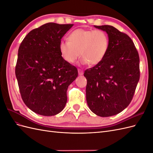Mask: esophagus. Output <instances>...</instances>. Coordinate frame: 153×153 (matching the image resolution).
I'll return each instance as SVG.
<instances>
[{"mask_svg": "<svg viewBox=\"0 0 153 153\" xmlns=\"http://www.w3.org/2000/svg\"><path fill=\"white\" fill-rule=\"evenodd\" d=\"M78 75H82L83 74H84V71H83L82 69H78Z\"/></svg>", "mask_w": 153, "mask_h": 153, "instance_id": "esophagus-1", "label": "esophagus"}]
</instances>
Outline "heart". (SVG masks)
<instances>
[{"label": "heart", "mask_w": 153, "mask_h": 153, "mask_svg": "<svg viewBox=\"0 0 153 153\" xmlns=\"http://www.w3.org/2000/svg\"><path fill=\"white\" fill-rule=\"evenodd\" d=\"M68 41H62L59 51L64 61L69 64L82 57L80 62L94 66L105 57L109 48L108 34L102 30L78 29L69 34Z\"/></svg>", "instance_id": "b5f03b06"}]
</instances>
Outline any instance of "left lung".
I'll list each match as a JSON object with an SVG mask.
<instances>
[{
    "mask_svg": "<svg viewBox=\"0 0 153 153\" xmlns=\"http://www.w3.org/2000/svg\"><path fill=\"white\" fill-rule=\"evenodd\" d=\"M94 27L108 34L109 48L102 61L85 71L86 100L96 115L110 117L131 103L140 78V59L126 34L111 25Z\"/></svg>",
    "mask_w": 153,
    "mask_h": 153,
    "instance_id": "8db88e82",
    "label": "left lung"
}]
</instances>
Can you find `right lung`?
Returning a JSON list of instances; mask_svg holds the SVG:
<instances>
[{
	"instance_id": "add662e5",
	"label": "right lung",
	"mask_w": 153,
	"mask_h": 153,
	"mask_svg": "<svg viewBox=\"0 0 153 153\" xmlns=\"http://www.w3.org/2000/svg\"><path fill=\"white\" fill-rule=\"evenodd\" d=\"M73 25L47 23L29 32L20 44L16 77L24 103L36 114L55 115L66 104L67 89L78 70L63 59L59 44Z\"/></svg>"
}]
</instances>
